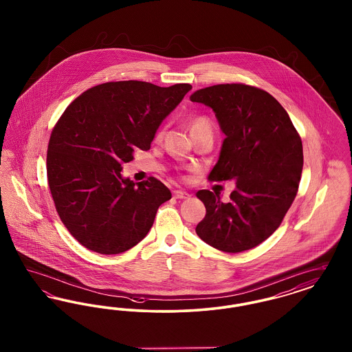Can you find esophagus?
Returning <instances> with one entry per match:
<instances>
[{
  "instance_id": "esophagus-1",
  "label": "esophagus",
  "mask_w": 352,
  "mask_h": 352,
  "mask_svg": "<svg viewBox=\"0 0 352 352\" xmlns=\"http://www.w3.org/2000/svg\"><path fill=\"white\" fill-rule=\"evenodd\" d=\"M173 195H174V198H177V199H186V198L190 197V194H188L187 191H184V190H174V191H173Z\"/></svg>"
}]
</instances>
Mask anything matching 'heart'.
I'll list each match as a JSON object with an SVG mask.
<instances>
[{"instance_id":"1","label":"heart","mask_w":352,"mask_h":352,"mask_svg":"<svg viewBox=\"0 0 352 352\" xmlns=\"http://www.w3.org/2000/svg\"><path fill=\"white\" fill-rule=\"evenodd\" d=\"M190 129H191V134L192 135L194 134L204 133V132L212 133L214 132V124H212L211 118L201 115V116H197V118L191 120ZM161 137H162V132H160V133H157V135H155L157 140H160Z\"/></svg>"}]
</instances>
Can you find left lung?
I'll list each match as a JSON object with an SVG mask.
<instances>
[{
    "instance_id": "obj_1",
    "label": "left lung",
    "mask_w": 352,
    "mask_h": 352,
    "mask_svg": "<svg viewBox=\"0 0 352 352\" xmlns=\"http://www.w3.org/2000/svg\"><path fill=\"white\" fill-rule=\"evenodd\" d=\"M190 99L211 107L226 134L208 181L236 182L228 203L219 192H197L206 217L195 231L219 251H248L280 227L297 195L303 166L301 137L283 105L261 88L218 84Z\"/></svg>"
}]
</instances>
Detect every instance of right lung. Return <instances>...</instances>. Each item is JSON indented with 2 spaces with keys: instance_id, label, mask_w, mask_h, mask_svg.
<instances>
[{
  "instance_id": "obj_1",
  "label": "right lung",
  "mask_w": 352,
  "mask_h": 352,
  "mask_svg": "<svg viewBox=\"0 0 352 352\" xmlns=\"http://www.w3.org/2000/svg\"><path fill=\"white\" fill-rule=\"evenodd\" d=\"M190 89L186 83L99 84L56 121L47 148V182L62 223L87 250H131L151 231L158 207L171 199L157 178L135 184L121 177V168L133 161L134 151L151 149L160 124Z\"/></svg>"
}]
</instances>
